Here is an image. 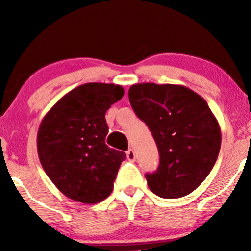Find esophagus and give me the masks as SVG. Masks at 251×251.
Instances as JSON below:
<instances>
[{
	"label": "esophagus",
	"mask_w": 251,
	"mask_h": 251,
	"mask_svg": "<svg viewBox=\"0 0 251 251\" xmlns=\"http://www.w3.org/2000/svg\"><path fill=\"white\" fill-rule=\"evenodd\" d=\"M126 156H127V159L130 161L136 160V154H135V151H133V149H128V151H126Z\"/></svg>",
	"instance_id": "34e87169"
}]
</instances>
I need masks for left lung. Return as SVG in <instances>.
I'll return each mask as SVG.
<instances>
[{
  "mask_svg": "<svg viewBox=\"0 0 251 251\" xmlns=\"http://www.w3.org/2000/svg\"><path fill=\"white\" fill-rule=\"evenodd\" d=\"M128 100L160 155L158 170L146 175L149 189L166 199L192 193L214 168L221 147V130L207 103L186 86L153 82L131 86Z\"/></svg>",
  "mask_w": 251,
  "mask_h": 251,
  "instance_id": "obj_1",
  "label": "left lung"
}]
</instances>
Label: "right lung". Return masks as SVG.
Segmentation results:
<instances>
[{
  "label": "right lung",
  "instance_id": "add662e5",
  "mask_svg": "<svg viewBox=\"0 0 251 251\" xmlns=\"http://www.w3.org/2000/svg\"><path fill=\"white\" fill-rule=\"evenodd\" d=\"M123 96L120 85L85 83L63 96L42 119L40 163L68 198L97 204L110 196L126 154L105 144V113Z\"/></svg>",
  "mask_w": 251,
  "mask_h": 251
}]
</instances>
